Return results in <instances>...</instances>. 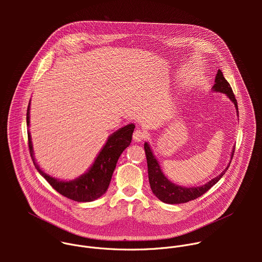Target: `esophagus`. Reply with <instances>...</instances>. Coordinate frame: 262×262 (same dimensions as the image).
<instances>
[{
  "mask_svg": "<svg viewBox=\"0 0 262 262\" xmlns=\"http://www.w3.org/2000/svg\"><path fill=\"white\" fill-rule=\"evenodd\" d=\"M133 138H134V141H135V142L139 143V142L144 141V140L147 138V135H146L145 132H143V130H141V129H137V130L134 133Z\"/></svg>",
  "mask_w": 262,
  "mask_h": 262,
  "instance_id": "esophagus-1",
  "label": "esophagus"
}]
</instances>
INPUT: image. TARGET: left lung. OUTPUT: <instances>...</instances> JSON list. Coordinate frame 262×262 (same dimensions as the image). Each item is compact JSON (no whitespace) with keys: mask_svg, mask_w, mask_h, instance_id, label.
<instances>
[{"mask_svg":"<svg viewBox=\"0 0 262 262\" xmlns=\"http://www.w3.org/2000/svg\"><path fill=\"white\" fill-rule=\"evenodd\" d=\"M214 85L212 87V90L215 92H221L226 94L229 99L234 103L235 108H237V101L235 99V96L233 94V91L230 87V84L226 81V79L224 78L223 72L219 69L217 73L215 76L214 80ZM238 113V111H237ZM144 149H145V155H146V160H147V167H148V178H149V183H150V188L152 190V193L164 203L168 204H180V203H185L189 202L191 200L197 199L198 197L202 196L205 194L211 186H213L221 178L222 176L225 174V172L228 170L229 165L227 168L224 170L219 176L214 177L207 183L201 185V186H196V188H185V186L177 185L173 182H171L163 173L159 162L157 161L156 157L154 156L150 147H149V144L146 142L144 144ZM234 155V149L231 152V160Z\"/></svg>","mask_w":262,"mask_h":262,"instance_id":"left-lung-1","label":"left lung"}]
</instances>
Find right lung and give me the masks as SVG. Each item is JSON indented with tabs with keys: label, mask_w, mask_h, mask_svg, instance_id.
<instances>
[{
	"label": "right lung",
	"mask_w": 262,
	"mask_h": 262,
	"mask_svg": "<svg viewBox=\"0 0 262 262\" xmlns=\"http://www.w3.org/2000/svg\"><path fill=\"white\" fill-rule=\"evenodd\" d=\"M30 124V102L27 110V125ZM135 125L128 124L112 134L105 145L102 147L91 168L82 176L70 181H61L45 173L37 165L28 132L29 150L35 168L46 178V180L62 196L77 202H91L102 196L107 188L116 168L119 157L132 142Z\"/></svg>",
	"instance_id": "right-lung-1"
}]
</instances>
